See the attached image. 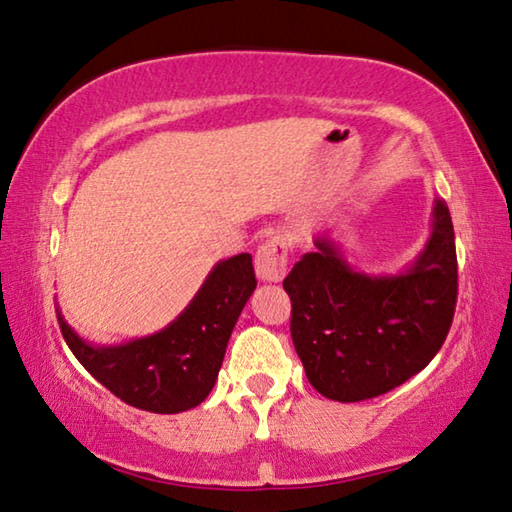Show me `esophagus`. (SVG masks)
I'll return each instance as SVG.
<instances>
[{
    "label": "esophagus",
    "mask_w": 512,
    "mask_h": 512,
    "mask_svg": "<svg viewBox=\"0 0 512 512\" xmlns=\"http://www.w3.org/2000/svg\"><path fill=\"white\" fill-rule=\"evenodd\" d=\"M287 255L289 246L282 237H271L266 244L259 246L255 255V271L259 280L280 282L287 275Z\"/></svg>",
    "instance_id": "obj_1"
}]
</instances>
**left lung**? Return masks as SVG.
Listing matches in <instances>:
<instances>
[{"mask_svg": "<svg viewBox=\"0 0 512 512\" xmlns=\"http://www.w3.org/2000/svg\"><path fill=\"white\" fill-rule=\"evenodd\" d=\"M314 244L282 282L309 384L329 400L361 402L418 375L443 348L456 307V244L445 201H433L427 244L400 273L354 271L334 241L316 237Z\"/></svg>", "mask_w": 512, "mask_h": 512, "instance_id": "1", "label": "left lung"}]
</instances>
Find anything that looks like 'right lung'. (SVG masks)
Segmentation results:
<instances>
[{
  "label": "right lung",
  "mask_w": 512,
  "mask_h": 512,
  "mask_svg": "<svg viewBox=\"0 0 512 512\" xmlns=\"http://www.w3.org/2000/svg\"><path fill=\"white\" fill-rule=\"evenodd\" d=\"M255 287L253 257L221 259L176 320L119 345L88 343L56 311L69 350L112 395L142 411L180 413L210 395L232 329Z\"/></svg>",
  "instance_id": "add662e5"
}]
</instances>
